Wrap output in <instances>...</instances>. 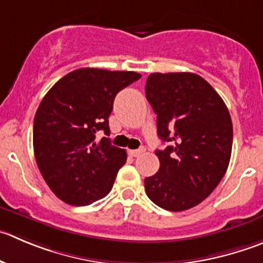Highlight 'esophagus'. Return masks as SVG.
Returning <instances> with one entry per match:
<instances>
[{
  "label": "esophagus",
  "instance_id": "obj_1",
  "mask_svg": "<svg viewBox=\"0 0 263 263\" xmlns=\"http://www.w3.org/2000/svg\"><path fill=\"white\" fill-rule=\"evenodd\" d=\"M144 151H146V147H141V148H138V149H129V155L132 157H137V156H139V155L143 154Z\"/></svg>",
  "mask_w": 263,
  "mask_h": 263
}]
</instances>
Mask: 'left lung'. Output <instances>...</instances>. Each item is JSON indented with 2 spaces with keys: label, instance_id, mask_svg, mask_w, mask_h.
<instances>
[{
  "label": "left lung",
  "instance_id": "1",
  "mask_svg": "<svg viewBox=\"0 0 263 263\" xmlns=\"http://www.w3.org/2000/svg\"><path fill=\"white\" fill-rule=\"evenodd\" d=\"M146 97L157 115V136L172 143L156 149L160 169L144 179L147 196L165 211L196 206L218 186L229 166V109L218 92L191 72L151 73Z\"/></svg>",
  "mask_w": 263,
  "mask_h": 263
}]
</instances>
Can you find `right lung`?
Listing matches in <instances>:
<instances>
[{"mask_svg":"<svg viewBox=\"0 0 263 263\" xmlns=\"http://www.w3.org/2000/svg\"><path fill=\"white\" fill-rule=\"evenodd\" d=\"M132 71L80 68L62 77L40 103L33 121L36 162L55 196L85 206L108 195L126 151L112 146L108 117L117 92L141 79Z\"/></svg>","mask_w":263,"mask_h":263,"instance_id":"1","label":"right lung"}]
</instances>
